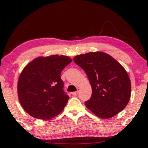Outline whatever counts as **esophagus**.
<instances>
[{"mask_svg":"<svg viewBox=\"0 0 148 148\" xmlns=\"http://www.w3.org/2000/svg\"><path fill=\"white\" fill-rule=\"evenodd\" d=\"M79 88H77V91H75V92H72L71 94H73V96H77V94H79Z\"/></svg>","mask_w":148,"mask_h":148,"instance_id":"1","label":"esophagus"}]
</instances>
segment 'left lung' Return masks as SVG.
<instances>
[{
    "label": "left lung",
    "mask_w": 148,
    "mask_h": 148,
    "mask_svg": "<svg viewBox=\"0 0 148 148\" xmlns=\"http://www.w3.org/2000/svg\"><path fill=\"white\" fill-rule=\"evenodd\" d=\"M73 61L85 71L92 87L86 107L97 117L110 119L124 110L130 100L131 83L121 65L103 52L75 56Z\"/></svg>",
    "instance_id": "8db88e82"
}]
</instances>
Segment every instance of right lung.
Returning a JSON list of instances; mask_svg holds the SVG:
<instances>
[{
	"label": "right lung",
	"instance_id": "1",
	"mask_svg": "<svg viewBox=\"0 0 148 148\" xmlns=\"http://www.w3.org/2000/svg\"><path fill=\"white\" fill-rule=\"evenodd\" d=\"M72 62L67 56L38 57L27 64L18 81L19 101L36 119L49 120L64 110L69 97L63 88L60 74Z\"/></svg>",
	"mask_w": 148,
	"mask_h": 148
}]
</instances>
